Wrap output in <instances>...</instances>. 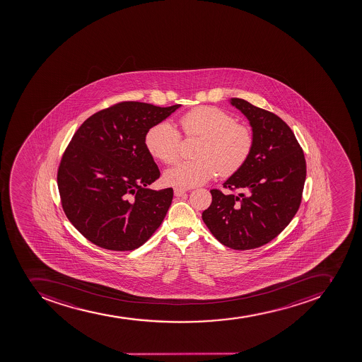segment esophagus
<instances>
[{
    "instance_id": "1",
    "label": "esophagus",
    "mask_w": 362,
    "mask_h": 362,
    "mask_svg": "<svg viewBox=\"0 0 362 362\" xmlns=\"http://www.w3.org/2000/svg\"><path fill=\"white\" fill-rule=\"evenodd\" d=\"M186 192H187V189H180V187L175 189V195L176 197H182V195L186 194Z\"/></svg>"
}]
</instances>
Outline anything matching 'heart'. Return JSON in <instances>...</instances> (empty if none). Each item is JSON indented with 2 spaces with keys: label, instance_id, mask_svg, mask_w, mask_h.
Here are the masks:
<instances>
[{
  "label": "heart",
  "instance_id": "1",
  "mask_svg": "<svg viewBox=\"0 0 362 362\" xmlns=\"http://www.w3.org/2000/svg\"><path fill=\"white\" fill-rule=\"evenodd\" d=\"M187 136H202L197 160H182L164 173V180L177 187L202 185L218 176H230L243 167L253 147L252 133L236 124L233 115L211 106L192 110L180 117ZM144 146L151 156L171 163L180 156V134L169 122L151 126L144 135Z\"/></svg>",
  "mask_w": 362,
  "mask_h": 362
}]
</instances>
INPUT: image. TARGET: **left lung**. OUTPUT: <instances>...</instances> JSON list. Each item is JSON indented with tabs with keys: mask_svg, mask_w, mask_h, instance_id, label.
I'll use <instances>...</instances> for the list:
<instances>
[{
	"mask_svg": "<svg viewBox=\"0 0 362 362\" xmlns=\"http://www.w3.org/2000/svg\"><path fill=\"white\" fill-rule=\"evenodd\" d=\"M229 103L249 120L252 151L243 167L223 182L238 193L211 189L202 220L226 247L255 249L271 242L294 218L307 167L302 148L281 118L240 98Z\"/></svg>",
	"mask_w": 362,
	"mask_h": 362,
	"instance_id": "8db88e82",
	"label": "left lung"
}]
</instances>
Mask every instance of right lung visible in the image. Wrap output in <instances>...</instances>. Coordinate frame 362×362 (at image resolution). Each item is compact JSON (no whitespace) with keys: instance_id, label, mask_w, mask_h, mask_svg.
I'll use <instances>...</instances> for the list:
<instances>
[{"instance_id":"1","label":"right lung","mask_w":362,"mask_h":362,"mask_svg":"<svg viewBox=\"0 0 362 362\" xmlns=\"http://www.w3.org/2000/svg\"><path fill=\"white\" fill-rule=\"evenodd\" d=\"M180 104L122 102L88 118L64 151L58 171L68 220L98 247H141L167 215L173 189H148L160 177L144 135Z\"/></svg>"}]
</instances>
